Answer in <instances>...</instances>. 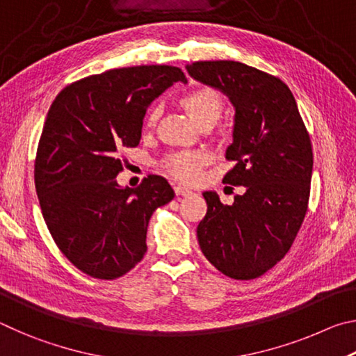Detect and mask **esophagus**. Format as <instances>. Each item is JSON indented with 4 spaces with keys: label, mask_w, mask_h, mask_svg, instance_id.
I'll list each match as a JSON object with an SVG mask.
<instances>
[{
    "label": "esophagus",
    "mask_w": 356,
    "mask_h": 356,
    "mask_svg": "<svg viewBox=\"0 0 356 356\" xmlns=\"http://www.w3.org/2000/svg\"><path fill=\"white\" fill-rule=\"evenodd\" d=\"M174 191H176L177 196H188V195H191V190L186 188V186H182V185L174 186Z\"/></svg>",
    "instance_id": "obj_1"
}]
</instances>
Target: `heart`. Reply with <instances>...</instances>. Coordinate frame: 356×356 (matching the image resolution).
Masks as SVG:
<instances>
[{
	"label": "heart",
	"instance_id": "b5f03b06",
	"mask_svg": "<svg viewBox=\"0 0 356 356\" xmlns=\"http://www.w3.org/2000/svg\"><path fill=\"white\" fill-rule=\"evenodd\" d=\"M180 104L197 125L204 122H216L225 108L221 95L209 88L195 89V91L185 94ZM156 118H159V110L152 108L149 111L147 122L152 125ZM204 163H206V155L202 152H180L166 160V170L185 184H195L201 177Z\"/></svg>",
	"mask_w": 356,
	"mask_h": 356
}]
</instances>
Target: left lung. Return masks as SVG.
<instances>
[{
	"mask_svg": "<svg viewBox=\"0 0 356 356\" xmlns=\"http://www.w3.org/2000/svg\"><path fill=\"white\" fill-rule=\"evenodd\" d=\"M195 80L220 89L236 108L234 141L226 159L236 165L222 182L243 185L225 206L204 191L207 213L197 242L207 261L234 280H254L291 250L308 210L312 147L291 89L278 76L237 61L186 65Z\"/></svg>",
	"mask_w": 356,
	"mask_h": 356,
	"instance_id": "1",
	"label": "left lung"
}]
</instances>
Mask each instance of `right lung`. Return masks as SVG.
I'll return each instance as SVG.
<instances>
[{"instance_id":"1","label":"right lung","mask_w":356,"mask_h":356,"mask_svg":"<svg viewBox=\"0 0 356 356\" xmlns=\"http://www.w3.org/2000/svg\"><path fill=\"white\" fill-rule=\"evenodd\" d=\"M172 65L106 70L64 88L48 110L34 163L42 215L53 240L78 270L116 280L147 251L149 220L172 201L160 176L119 186V150L136 147L147 106L174 83Z\"/></svg>"}]
</instances>
